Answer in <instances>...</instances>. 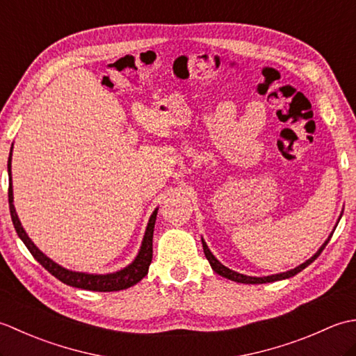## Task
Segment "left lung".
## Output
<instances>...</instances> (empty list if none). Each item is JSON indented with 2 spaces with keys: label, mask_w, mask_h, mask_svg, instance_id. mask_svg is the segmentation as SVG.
Returning a JSON list of instances; mask_svg holds the SVG:
<instances>
[{
  "label": "left lung",
  "mask_w": 356,
  "mask_h": 356,
  "mask_svg": "<svg viewBox=\"0 0 356 356\" xmlns=\"http://www.w3.org/2000/svg\"><path fill=\"white\" fill-rule=\"evenodd\" d=\"M330 237H332V234H330ZM330 237H329L326 241H324L323 246L318 249V252H316L314 257H311V259H309L307 261H305L303 264H300V266H297V268L292 269V270L283 272V274H275V275H269V277H248V275H243V274H238V272H236V270H231L229 268L223 266V264H222L220 261H218L213 254H211V251L208 249V246H207L205 241H203V238H202V243H203V252H205L207 259H208V261H209V264H211V268L214 269L216 274L222 275V277L228 278V280H232V282H237V283H245V284H261V283L278 282V280H284V278H289V277L297 275L298 272H301V270H303L305 268H307L309 264H311V263L316 259V257H318V255L323 252V249L326 248V245L329 243Z\"/></svg>",
  "instance_id": "8db88e82"
}]
</instances>
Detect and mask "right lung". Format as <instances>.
<instances>
[{"mask_svg":"<svg viewBox=\"0 0 356 356\" xmlns=\"http://www.w3.org/2000/svg\"><path fill=\"white\" fill-rule=\"evenodd\" d=\"M10 157H12V151L9 156V163H7V168H9V208H10L12 222H13L15 231H17L19 238L24 241V245L27 246L30 254L33 255V259L40 263L44 269H47L53 277H56L59 282H63L65 284L73 286V287H79V289L96 291V292H113V291L127 289V287H130L138 282H140V280L148 274L149 263H151V260H153V232H154L157 209L149 217V222H148L147 231H145V237H143L142 246H140V251L130 266H127L119 272H115V274H107V275H93V274H84V272H73L69 269H64L63 266H59V264H56L55 261H51L47 255H44L40 249L33 245V241L29 238L26 231L22 229L21 222L17 216V211H15V207H13Z\"/></svg>","mask_w":356,"mask_h":356,"instance_id":"obj_1","label":"right lung"}]
</instances>
